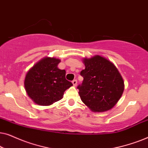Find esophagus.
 I'll list each match as a JSON object with an SVG mask.
<instances>
[{"label": "esophagus", "mask_w": 148, "mask_h": 148, "mask_svg": "<svg viewBox=\"0 0 148 148\" xmlns=\"http://www.w3.org/2000/svg\"><path fill=\"white\" fill-rule=\"evenodd\" d=\"M72 83H73V86H76L77 84V79H74L72 81Z\"/></svg>", "instance_id": "1"}]
</instances>
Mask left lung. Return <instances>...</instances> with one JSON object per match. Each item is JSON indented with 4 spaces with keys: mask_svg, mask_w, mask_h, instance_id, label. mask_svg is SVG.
<instances>
[{
    "mask_svg": "<svg viewBox=\"0 0 148 148\" xmlns=\"http://www.w3.org/2000/svg\"><path fill=\"white\" fill-rule=\"evenodd\" d=\"M86 69L80 75L84 77L79 85L82 102L93 112H104L112 108L122 96L124 82L116 66L102 56L84 58Z\"/></svg>",
    "mask_w": 148,
    "mask_h": 148,
    "instance_id": "left-lung-1",
    "label": "left lung"
}]
</instances>
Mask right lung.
I'll list each match as a JSON object with an SVG mask.
<instances>
[{
	"mask_svg": "<svg viewBox=\"0 0 148 148\" xmlns=\"http://www.w3.org/2000/svg\"><path fill=\"white\" fill-rule=\"evenodd\" d=\"M60 60L46 57L37 62L25 79V88L28 96L36 104L49 106L62 98L64 91L73 86L66 79L65 70L57 67Z\"/></svg>",
	"mask_w": 148,
	"mask_h": 148,
	"instance_id": "add662e5",
	"label": "right lung"
}]
</instances>
